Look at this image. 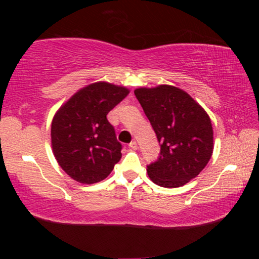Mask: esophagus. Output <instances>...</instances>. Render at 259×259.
I'll use <instances>...</instances> for the list:
<instances>
[{
  "label": "esophagus",
  "instance_id": "esophagus-1",
  "mask_svg": "<svg viewBox=\"0 0 259 259\" xmlns=\"http://www.w3.org/2000/svg\"><path fill=\"white\" fill-rule=\"evenodd\" d=\"M129 147L131 148V150H137V148H138L137 142H135V140H134V142H131V143L129 144Z\"/></svg>",
  "mask_w": 259,
  "mask_h": 259
}]
</instances>
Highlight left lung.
I'll return each mask as SVG.
<instances>
[{
	"label": "left lung",
	"instance_id": "8db88e82",
	"mask_svg": "<svg viewBox=\"0 0 259 259\" xmlns=\"http://www.w3.org/2000/svg\"><path fill=\"white\" fill-rule=\"evenodd\" d=\"M135 95L161 144L159 159L147 165L148 177L166 188L185 185L211 157L209 115L190 95L172 85L139 88Z\"/></svg>",
	"mask_w": 259,
	"mask_h": 259
}]
</instances>
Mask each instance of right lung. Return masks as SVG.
<instances>
[{"mask_svg": "<svg viewBox=\"0 0 259 259\" xmlns=\"http://www.w3.org/2000/svg\"><path fill=\"white\" fill-rule=\"evenodd\" d=\"M128 94L124 87L96 82L78 90L55 114L52 152L61 169L74 181H104L120 161L122 145L107 114Z\"/></svg>", "mask_w": 259, "mask_h": 259, "instance_id": "obj_1", "label": "right lung"}]
</instances>
